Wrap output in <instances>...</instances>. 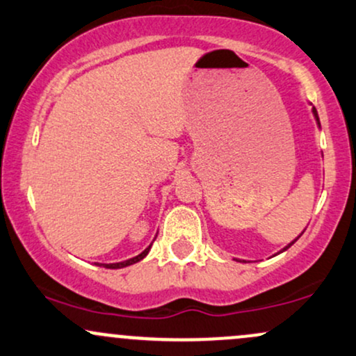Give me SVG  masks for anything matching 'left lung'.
<instances>
[{"instance_id":"1","label":"left lung","mask_w":356,"mask_h":356,"mask_svg":"<svg viewBox=\"0 0 356 356\" xmlns=\"http://www.w3.org/2000/svg\"><path fill=\"white\" fill-rule=\"evenodd\" d=\"M312 112H313V117H314V120H316V125H318V127H320V129H321V124H320V118H318V112H316V108H314V107H313V108H312ZM303 232H305V231H303ZM303 232H301V234H303ZM301 234H300V236H301ZM300 236H298V238H295V239H293V241H291V243H289V244H286V246H284L283 249H281V251H277V252H276V254H280V252H283V251H286V249H288V248H291V246H293V244H295V243H296V241H298V239H300ZM276 254H275V256H276ZM234 261H241V259H236V257H234ZM243 261H244V259H243ZM244 263H246V261H244Z\"/></svg>"}]
</instances>
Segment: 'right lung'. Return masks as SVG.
Returning a JSON list of instances; mask_svg holds the SVG:
<instances>
[{"label": "right lung", "mask_w": 356, "mask_h": 356, "mask_svg": "<svg viewBox=\"0 0 356 356\" xmlns=\"http://www.w3.org/2000/svg\"><path fill=\"white\" fill-rule=\"evenodd\" d=\"M155 238H157V236H155ZM155 238H154V241H155ZM150 248H152V244H149V246H147V248L144 249V251L140 252V254L130 257V259L120 261V263H95V264H99V266H104V268H108V269H120V268L130 266V264H136V263H138V261H140V259H144V257H145L147 254H149Z\"/></svg>", "instance_id": "obj_1"}]
</instances>
